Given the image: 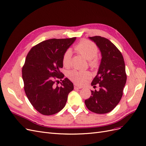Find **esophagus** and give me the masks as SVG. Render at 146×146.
Returning <instances> with one entry per match:
<instances>
[{
    "label": "esophagus",
    "instance_id": "obj_1",
    "mask_svg": "<svg viewBox=\"0 0 146 146\" xmlns=\"http://www.w3.org/2000/svg\"><path fill=\"white\" fill-rule=\"evenodd\" d=\"M83 88V86H82L74 85V88H77V89H81V88Z\"/></svg>",
    "mask_w": 146,
    "mask_h": 146
}]
</instances>
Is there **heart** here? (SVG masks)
<instances>
[{
  "label": "heart",
  "mask_w": 146,
  "mask_h": 146,
  "mask_svg": "<svg viewBox=\"0 0 146 146\" xmlns=\"http://www.w3.org/2000/svg\"><path fill=\"white\" fill-rule=\"evenodd\" d=\"M76 50L83 56L86 60L89 61L91 67L96 68L98 65V60L97 55L98 54V48L95 44L89 41H83L76 47ZM72 52L71 49H68L65 52L63 56V64L65 67H69L71 63ZM69 78L77 83L81 84L86 79L91 77V74L88 71H78L77 70H72L68 73Z\"/></svg>",
  "instance_id": "heart-1"
}]
</instances>
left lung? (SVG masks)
I'll return each mask as SVG.
<instances>
[{
    "mask_svg": "<svg viewBox=\"0 0 146 146\" xmlns=\"http://www.w3.org/2000/svg\"><path fill=\"white\" fill-rule=\"evenodd\" d=\"M100 52L102 59L91 85L99 84V90L91 91L85 100L88 109L98 114L109 113L116 107L123 94L127 76L121 52L108 39L100 36L89 37Z\"/></svg>",
    "mask_w": 146,
    "mask_h": 146,
    "instance_id": "1",
    "label": "left lung"
}]
</instances>
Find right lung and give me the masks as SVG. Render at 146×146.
<instances>
[{
  "instance_id": "right-lung-1",
  "label": "right lung",
  "mask_w": 146,
  "mask_h": 146,
  "mask_svg": "<svg viewBox=\"0 0 146 146\" xmlns=\"http://www.w3.org/2000/svg\"><path fill=\"white\" fill-rule=\"evenodd\" d=\"M76 38L50 39L31 48L22 70L24 90L30 102L44 115L60 111L66 105L74 85L68 78L58 87L55 78H63V56ZM58 80H56V82Z\"/></svg>"
}]
</instances>
